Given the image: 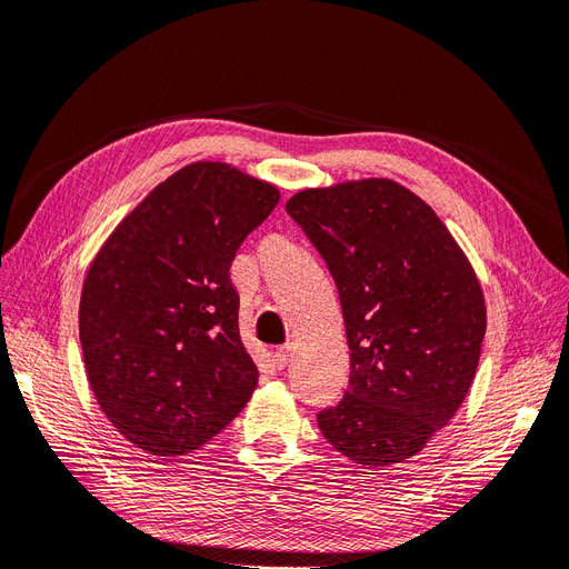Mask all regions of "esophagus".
Here are the masks:
<instances>
[{"instance_id":"1","label":"esophagus","mask_w":569,"mask_h":569,"mask_svg":"<svg viewBox=\"0 0 569 569\" xmlns=\"http://www.w3.org/2000/svg\"><path fill=\"white\" fill-rule=\"evenodd\" d=\"M272 357H276V363H278L280 369H282V367H287L289 359H291V346H282V348H278V350H276V355H272Z\"/></svg>"}]
</instances>
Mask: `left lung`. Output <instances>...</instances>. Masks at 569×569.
<instances>
[{
    "instance_id": "1",
    "label": "left lung",
    "mask_w": 569,
    "mask_h": 569,
    "mask_svg": "<svg viewBox=\"0 0 569 569\" xmlns=\"http://www.w3.org/2000/svg\"><path fill=\"white\" fill-rule=\"evenodd\" d=\"M287 214L329 266L350 348V388L317 425L357 465L406 462L458 413L479 367L476 270L437 212L388 177L303 189Z\"/></svg>"
}]
</instances>
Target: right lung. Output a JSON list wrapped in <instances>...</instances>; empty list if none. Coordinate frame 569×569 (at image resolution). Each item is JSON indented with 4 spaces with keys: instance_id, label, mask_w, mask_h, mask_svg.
Listing matches in <instances>:
<instances>
[{
    "instance_id": "add662e5",
    "label": "right lung",
    "mask_w": 569,
    "mask_h": 569,
    "mask_svg": "<svg viewBox=\"0 0 569 569\" xmlns=\"http://www.w3.org/2000/svg\"><path fill=\"white\" fill-rule=\"evenodd\" d=\"M278 202L270 181L196 161L151 189L90 261L83 367L100 411L134 448L187 456L252 399L259 369L240 340L229 268Z\"/></svg>"
}]
</instances>
